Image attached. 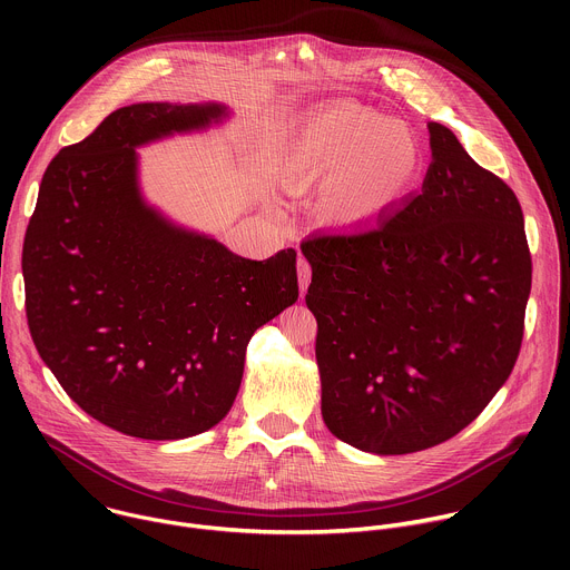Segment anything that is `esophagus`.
<instances>
[{
  "mask_svg": "<svg viewBox=\"0 0 570 570\" xmlns=\"http://www.w3.org/2000/svg\"><path fill=\"white\" fill-rule=\"evenodd\" d=\"M297 277H299V293L304 295L308 288V282H311V266L304 257L297 259Z\"/></svg>",
  "mask_w": 570,
  "mask_h": 570,
  "instance_id": "1",
  "label": "esophagus"
}]
</instances>
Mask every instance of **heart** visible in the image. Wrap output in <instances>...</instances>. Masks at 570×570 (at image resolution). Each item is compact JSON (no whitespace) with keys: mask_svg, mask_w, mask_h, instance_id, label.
Masks as SVG:
<instances>
[{"mask_svg":"<svg viewBox=\"0 0 570 570\" xmlns=\"http://www.w3.org/2000/svg\"><path fill=\"white\" fill-rule=\"evenodd\" d=\"M420 165V146L409 130L379 112L338 104L295 128L284 174L295 189L324 185L320 216L356 227L409 191Z\"/></svg>","mask_w":570,"mask_h":570,"instance_id":"heart-1","label":"heart"}]
</instances>
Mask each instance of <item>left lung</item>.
Returning <instances> with one entry per match:
<instances>
[{"label":"left lung","instance_id":"left-lung-1","mask_svg":"<svg viewBox=\"0 0 570 570\" xmlns=\"http://www.w3.org/2000/svg\"><path fill=\"white\" fill-rule=\"evenodd\" d=\"M429 132L422 191L374 227L302 243L322 420L376 455L442 444L484 411L517 363L532 284L514 191L446 126Z\"/></svg>","mask_w":570,"mask_h":570}]
</instances>
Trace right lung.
Returning a JSON list of instances; mask_svg holds the SVG:
<instances>
[{"label": "right lung", "mask_w": 570, "mask_h": 570, "mask_svg": "<svg viewBox=\"0 0 570 570\" xmlns=\"http://www.w3.org/2000/svg\"><path fill=\"white\" fill-rule=\"evenodd\" d=\"M220 104H132L42 176L22 273L36 350L97 422L141 440L216 426L253 334L297 299L293 248L243 259L146 203L135 148L227 117Z\"/></svg>", "instance_id": "add662e5"}]
</instances>
